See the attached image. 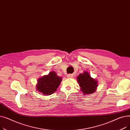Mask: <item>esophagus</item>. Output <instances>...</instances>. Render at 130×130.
Instances as JSON below:
<instances>
[{
    "mask_svg": "<svg viewBox=\"0 0 130 130\" xmlns=\"http://www.w3.org/2000/svg\"><path fill=\"white\" fill-rule=\"evenodd\" d=\"M67 78H72V77H73V74H69V75H67Z\"/></svg>",
    "mask_w": 130,
    "mask_h": 130,
    "instance_id": "obj_1",
    "label": "esophagus"
}]
</instances>
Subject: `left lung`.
I'll use <instances>...</instances> for the list:
<instances>
[{
  "label": "left lung",
  "mask_w": 130,
  "mask_h": 130,
  "mask_svg": "<svg viewBox=\"0 0 130 130\" xmlns=\"http://www.w3.org/2000/svg\"><path fill=\"white\" fill-rule=\"evenodd\" d=\"M77 82L80 86V90L84 95H89L96 91L98 86L97 79L92 78L87 71L79 74L77 77Z\"/></svg>",
  "instance_id": "left-lung-1"
}]
</instances>
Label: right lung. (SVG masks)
I'll return each instance as SVG.
<instances>
[{
	"label": "right lung",
	"mask_w": 130,
	"mask_h": 130,
	"mask_svg": "<svg viewBox=\"0 0 130 130\" xmlns=\"http://www.w3.org/2000/svg\"><path fill=\"white\" fill-rule=\"evenodd\" d=\"M62 78L58 76L56 73L52 71L48 75H45L38 78L36 85V90L40 93L50 95L56 92L60 84Z\"/></svg>",
	"instance_id": "right-lung-1"
}]
</instances>
